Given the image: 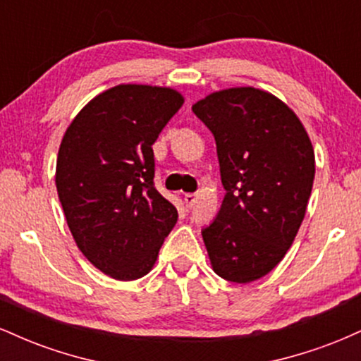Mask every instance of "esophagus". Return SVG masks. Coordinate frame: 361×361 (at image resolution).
<instances>
[{
	"label": "esophagus",
	"instance_id": "34e87169",
	"mask_svg": "<svg viewBox=\"0 0 361 361\" xmlns=\"http://www.w3.org/2000/svg\"><path fill=\"white\" fill-rule=\"evenodd\" d=\"M195 202H197V195L195 193H185V204L188 209H192L195 205Z\"/></svg>",
	"mask_w": 361,
	"mask_h": 361
}]
</instances>
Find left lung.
Instances as JSON below:
<instances>
[{
  "label": "left lung",
  "mask_w": 361,
  "mask_h": 361,
  "mask_svg": "<svg viewBox=\"0 0 361 361\" xmlns=\"http://www.w3.org/2000/svg\"><path fill=\"white\" fill-rule=\"evenodd\" d=\"M215 137L226 190L202 231L214 271L234 283L268 275L283 259L307 209L316 159L304 126L268 91H215L192 106Z\"/></svg>",
  "instance_id": "8db88e82"
}]
</instances>
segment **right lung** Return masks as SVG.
I'll list each match as a JSON object with an SVG mask.
<instances>
[{
	"mask_svg": "<svg viewBox=\"0 0 361 361\" xmlns=\"http://www.w3.org/2000/svg\"><path fill=\"white\" fill-rule=\"evenodd\" d=\"M183 102L171 88L114 86L62 137L56 186L69 231L90 263L115 280L147 275L178 221L154 186L152 144Z\"/></svg>",
	"mask_w": 361,
	"mask_h": 361,
	"instance_id": "1",
	"label": "right lung"
}]
</instances>
